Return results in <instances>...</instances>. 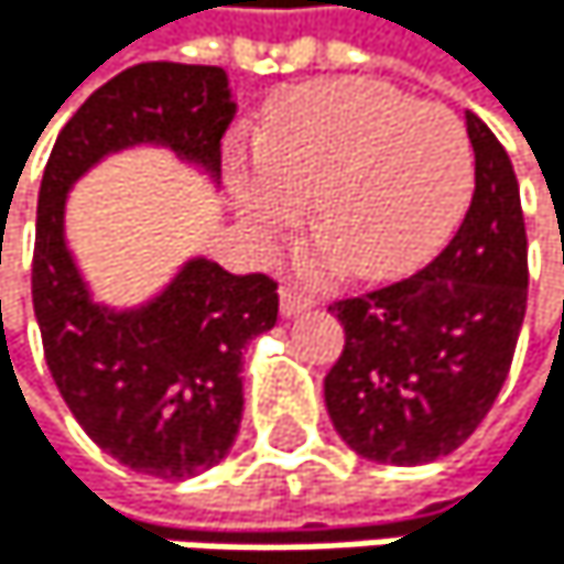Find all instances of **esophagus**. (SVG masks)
I'll return each mask as SVG.
<instances>
[{
  "instance_id": "34e87169",
  "label": "esophagus",
  "mask_w": 564,
  "mask_h": 564,
  "mask_svg": "<svg viewBox=\"0 0 564 564\" xmlns=\"http://www.w3.org/2000/svg\"><path fill=\"white\" fill-rule=\"evenodd\" d=\"M313 305H316V299L308 295V292H299V289H282V292H279V308H282V316H285V319L305 313V308H313Z\"/></svg>"
}]
</instances>
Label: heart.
Returning <instances> with one entry per match:
<instances>
[{"instance_id": "obj_1", "label": "heart", "mask_w": 564, "mask_h": 564, "mask_svg": "<svg viewBox=\"0 0 564 564\" xmlns=\"http://www.w3.org/2000/svg\"><path fill=\"white\" fill-rule=\"evenodd\" d=\"M474 187L460 120L366 76L316 79L282 94L256 137V174L235 177V205L259 245H272L316 194L313 231L366 279L403 272L454 231ZM333 262L305 259L308 272Z\"/></svg>"}]
</instances>
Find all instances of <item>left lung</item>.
I'll use <instances>...</instances> for the list:
<instances>
[{"label":"left lung","mask_w":564,"mask_h":564,"mask_svg":"<svg viewBox=\"0 0 564 564\" xmlns=\"http://www.w3.org/2000/svg\"><path fill=\"white\" fill-rule=\"evenodd\" d=\"M474 198L451 245L387 289L329 308L346 346L326 410L366 460L413 467L457 451L498 400L528 305V238L508 151L467 113Z\"/></svg>","instance_id":"obj_1"}]
</instances>
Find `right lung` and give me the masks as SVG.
I'll use <instances>...</instances> for the list:
<instances>
[{
    "label": "right lung",
    "mask_w": 564,
    "mask_h": 564,
    "mask_svg": "<svg viewBox=\"0 0 564 564\" xmlns=\"http://www.w3.org/2000/svg\"><path fill=\"white\" fill-rule=\"evenodd\" d=\"M221 66L137 63L59 130L40 184L33 308L46 366L87 437L130 470L184 481L215 467L241 424V349L279 319L275 282L187 259L144 305L94 302L66 245V198L104 158L164 148L221 177L235 120Z\"/></svg>",
    "instance_id": "add662e5"
}]
</instances>
